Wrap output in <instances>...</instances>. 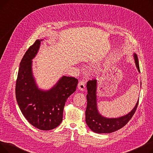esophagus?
<instances>
[{
	"mask_svg": "<svg viewBox=\"0 0 153 153\" xmlns=\"http://www.w3.org/2000/svg\"><path fill=\"white\" fill-rule=\"evenodd\" d=\"M77 87H78V89H79L80 91H84L85 89V82H84V81H81L79 82Z\"/></svg>",
	"mask_w": 153,
	"mask_h": 153,
	"instance_id": "esophagus-1",
	"label": "esophagus"
}]
</instances>
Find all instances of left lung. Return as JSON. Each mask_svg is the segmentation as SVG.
Returning a JSON list of instances; mask_svg holds the SVG:
<instances>
[{"label": "left lung", "instance_id": "8db88e82", "mask_svg": "<svg viewBox=\"0 0 153 153\" xmlns=\"http://www.w3.org/2000/svg\"><path fill=\"white\" fill-rule=\"evenodd\" d=\"M136 68L140 72L138 56L134 54ZM87 101L85 122L90 129L96 133H110L123 127L133 116L138 107L139 99L134 108L127 115L115 118H108L102 116L97 106V81L92 79L87 83Z\"/></svg>", "mask_w": 153, "mask_h": 153}]
</instances>
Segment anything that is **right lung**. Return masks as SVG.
<instances>
[{
  "mask_svg": "<svg viewBox=\"0 0 153 153\" xmlns=\"http://www.w3.org/2000/svg\"><path fill=\"white\" fill-rule=\"evenodd\" d=\"M42 39H37L30 46L20 62L15 85L16 99L23 116L33 126L50 130L62 120L63 110L69 96L76 90L78 80L62 76L51 89H38L32 73V59Z\"/></svg>",
  "mask_w": 153,
  "mask_h": 153,
  "instance_id": "add662e5",
  "label": "right lung"
}]
</instances>
